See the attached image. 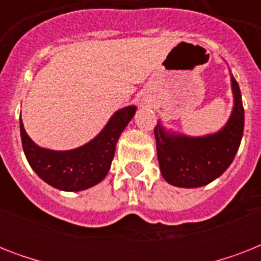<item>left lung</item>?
<instances>
[{"instance_id":"left-lung-1","label":"left lung","mask_w":261,"mask_h":261,"mask_svg":"<svg viewBox=\"0 0 261 261\" xmlns=\"http://www.w3.org/2000/svg\"><path fill=\"white\" fill-rule=\"evenodd\" d=\"M234 108L229 122L214 135L190 138L167 134L154 127L157 157L164 178L184 188L206 186L233 163L244 133V107L237 81L231 77Z\"/></svg>"}]
</instances>
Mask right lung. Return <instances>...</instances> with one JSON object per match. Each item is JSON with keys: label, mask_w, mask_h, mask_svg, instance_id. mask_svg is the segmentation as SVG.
Here are the masks:
<instances>
[{"label": "right lung", "mask_w": 261, "mask_h": 261, "mask_svg": "<svg viewBox=\"0 0 261 261\" xmlns=\"http://www.w3.org/2000/svg\"><path fill=\"white\" fill-rule=\"evenodd\" d=\"M135 107H126L111 118L106 128L85 146L74 150L54 151L36 146L27 135L20 120L22 149L38 176L62 191H83L106 177L114 160L119 137L135 114Z\"/></svg>", "instance_id": "add662e5"}]
</instances>
